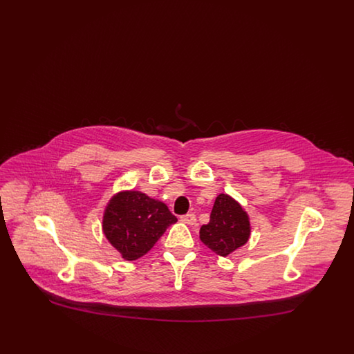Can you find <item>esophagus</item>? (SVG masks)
Returning a JSON list of instances; mask_svg holds the SVG:
<instances>
[{
	"label": "esophagus",
	"instance_id": "1",
	"mask_svg": "<svg viewBox=\"0 0 354 354\" xmlns=\"http://www.w3.org/2000/svg\"><path fill=\"white\" fill-rule=\"evenodd\" d=\"M180 220L187 224V225H194V224H196V216L194 215V214H187V215H183Z\"/></svg>",
	"mask_w": 354,
	"mask_h": 354
}]
</instances>
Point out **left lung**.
I'll list each match as a JSON object with an SVG mask.
<instances>
[{
    "label": "left lung",
    "mask_w": 354,
    "mask_h": 354,
    "mask_svg": "<svg viewBox=\"0 0 354 354\" xmlns=\"http://www.w3.org/2000/svg\"><path fill=\"white\" fill-rule=\"evenodd\" d=\"M199 235L203 244L212 252L227 257L250 240V215L232 196L220 194L215 199L209 223L202 225Z\"/></svg>",
    "instance_id": "1"
}]
</instances>
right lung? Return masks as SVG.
<instances>
[{
	"mask_svg": "<svg viewBox=\"0 0 354 354\" xmlns=\"http://www.w3.org/2000/svg\"><path fill=\"white\" fill-rule=\"evenodd\" d=\"M176 221L165 203L145 192L126 189L114 194L106 204L102 231L122 259L134 261L149 252Z\"/></svg>",
	"mask_w": 354,
	"mask_h": 354,
	"instance_id": "1",
	"label": "right lung"
}]
</instances>
